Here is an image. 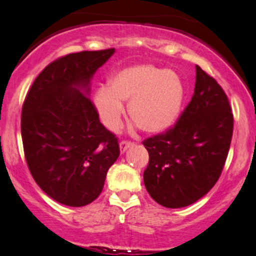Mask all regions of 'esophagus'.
I'll use <instances>...</instances> for the list:
<instances>
[{
  "instance_id": "esophagus-1",
  "label": "esophagus",
  "mask_w": 256,
  "mask_h": 256,
  "mask_svg": "<svg viewBox=\"0 0 256 256\" xmlns=\"http://www.w3.org/2000/svg\"><path fill=\"white\" fill-rule=\"evenodd\" d=\"M134 146V142H131V140H122V142L119 143V146H120V152H125L128 150V148H130V146Z\"/></svg>"
}]
</instances>
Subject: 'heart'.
Listing matches in <instances>:
<instances>
[{
    "mask_svg": "<svg viewBox=\"0 0 256 256\" xmlns=\"http://www.w3.org/2000/svg\"><path fill=\"white\" fill-rule=\"evenodd\" d=\"M185 89L176 72L155 64L126 67L113 76L107 88H100L94 104L100 119L110 130L122 124L124 106L128 116L146 134H160L177 122L183 106Z\"/></svg>",
    "mask_w": 256,
    "mask_h": 256,
    "instance_id": "obj_1",
    "label": "heart"
}]
</instances>
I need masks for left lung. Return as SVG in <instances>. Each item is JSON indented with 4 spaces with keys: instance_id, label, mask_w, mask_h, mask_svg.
<instances>
[{
    "instance_id": "obj_1",
    "label": "left lung",
    "mask_w": 256,
    "mask_h": 256,
    "mask_svg": "<svg viewBox=\"0 0 256 256\" xmlns=\"http://www.w3.org/2000/svg\"><path fill=\"white\" fill-rule=\"evenodd\" d=\"M232 132L228 96L196 64L195 91L177 122L143 140L149 154L143 180L152 198L164 207L180 208L204 196L222 174Z\"/></svg>"
}]
</instances>
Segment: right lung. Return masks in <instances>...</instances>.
Listing matches in <instances>:
<instances>
[{"label":"right lung","instance_id":"add662e5","mask_svg":"<svg viewBox=\"0 0 256 256\" xmlns=\"http://www.w3.org/2000/svg\"><path fill=\"white\" fill-rule=\"evenodd\" d=\"M116 49L80 52L50 62L34 79L22 110L28 167L58 204L83 207L98 198L119 158L118 138L88 96L90 79Z\"/></svg>","mask_w":256,"mask_h":256}]
</instances>
